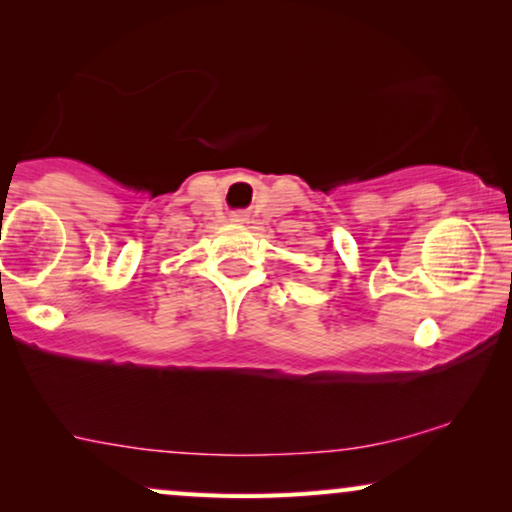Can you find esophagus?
I'll list each match as a JSON object with an SVG mask.
<instances>
[{
	"mask_svg": "<svg viewBox=\"0 0 512 512\" xmlns=\"http://www.w3.org/2000/svg\"><path fill=\"white\" fill-rule=\"evenodd\" d=\"M235 221H244V219H242V216H235Z\"/></svg>",
	"mask_w": 512,
	"mask_h": 512,
	"instance_id": "1",
	"label": "esophagus"
}]
</instances>
